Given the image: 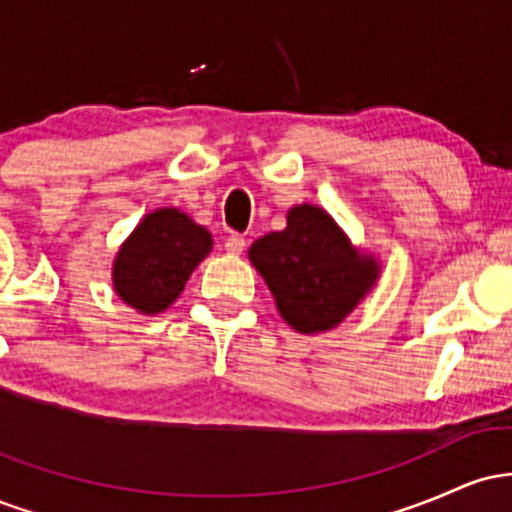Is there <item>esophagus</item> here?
<instances>
[{"instance_id": "esophagus-1", "label": "esophagus", "mask_w": 512, "mask_h": 512, "mask_svg": "<svg viewBox=\"0 0 512 512\" xmlns=\"http://www.w3.org/2000/svg\"><path fill=\"white\" fill-rule=\"evenodd\" d=\"M245 250V238L238 236V233H233V236L226 238V252L228 255H243Z\"/></svg>"}]
</instances>
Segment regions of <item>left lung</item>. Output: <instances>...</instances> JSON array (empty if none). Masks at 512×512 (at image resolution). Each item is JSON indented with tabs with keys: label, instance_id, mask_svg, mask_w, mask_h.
I'll return each instance as SVG.
<instances>
[{
	"label": "left lung",
	"instance_id": "obj_1",
	"mask_svg": "<svg viewBox=\"0 0 512 512\" xmlns=\"http://www.w3.org/2000/svg\"><path fill=\"white\" fill-rule=\"evenodd\" d=\"M248 257L272 291L279 315L301 334L342 325L383 272L378 257L354 248L317 204L291 207L284 231L257 238Z\"/></svg>",
	"mask_w": 512,
	"mask_h": 512
}]
</instances>
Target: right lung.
<instances>
[{"mask_svg":"<svg viewBox=\"0 0 512 512\" xmlns=\"http://www.w3.org/2000/svg\"><path fill=\"white\" fill-rule=\"evenodd\" d=\"M211 248V233L185 211H149L117 250L113 289L137 313H163L178 301L190 274Z\"/></svg>","mask_w":512,"mask_h":512,"instance_id":"add662e5","label":"right lung"}]
</instances>
